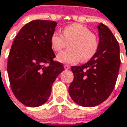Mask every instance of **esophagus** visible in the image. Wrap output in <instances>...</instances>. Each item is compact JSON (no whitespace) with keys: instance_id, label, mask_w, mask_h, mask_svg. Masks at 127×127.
Instances as JSON below:
<instances>
[{"instance_id":"esophagus-1","label":"esophagus","mask_w":127,"mask_h":127,"mask_svg":"<svg viewBox=\"0 0 127 127\" xmlns=\"http://www.w3.org/2000/svg\"><path fill=\"white\" fill-rule=\"evenodd\" d=\"M64 68H65V70H68V69H70V65H64Z\"/></svg>"}]
</instances>
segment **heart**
I'll return each instance as SVG.
<instances>
[{
    "label": "heart",
    "mask_w": 127,
    "mask_h": 127,
    "mask_svg": "<svg viewBox=\"0 0 127 127\" xmlns=\"http://www.w3.org/2000/svg\"><path fill=\"white\" fill-rule=\"evenodd\" d=\"M69 50L57 55V60L64 64H74L81 59L83 61L90 59L97 52L98 39L86 26L73 24L65 27L63 35L55 31L50 37V44L55 51H60L70 42Z\"/></svg>",
    "instance_id": "obj_1"
}]
</instances>
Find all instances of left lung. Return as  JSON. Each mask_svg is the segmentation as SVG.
I'll use <instances>...</instances> for the list:
<instances>
[{
	"mask_svg": "<svg viewBox=\"0 0 127 127\" xmlns=\"http://www.w3.org/2000/svg\"><path fill=\"white\" fill-rule=\"evenodd\" d=\"M99 44L91 59L80 66H72L74 80L68 89L71 99L84 107H94L112 92L121 65L118 42L108 27L97 26Z\"/></svg>",
	"mask_w": 127,
	"mask_h": 127,
	"instance_id": "left-lung-1",
	"label": "left lung"
}]
</instances>
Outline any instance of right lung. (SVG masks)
<instances>
[{
    "label": "right lung",
    "mask_w": 127,
    "mask_h": 127,
    "mask_svg": "<svg viewBox=\"0 0 127 127\" xmlns=\"http://www.w3.org/2000/svg\"><path fill=\"white\" fill-rule=\"evenodd\" d=\"M56 25L53 21H32L21 29L12 44L7 63L10 86L15 97L27 106L46 103L53 82L65 70L62 63L53 61L50 37Z\"/></svg>",
    "instance_id": "1"
}]
</instances>
